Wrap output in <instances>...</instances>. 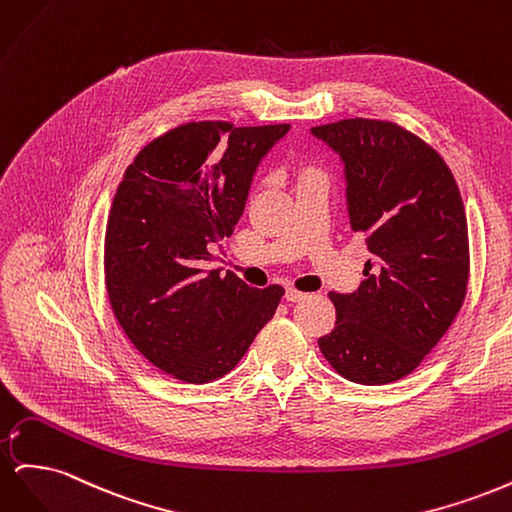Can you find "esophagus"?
I'll return each mask as SVG.
<instances>
[{"label": "esophagus", "mask_w": 512, "mask_h": 512, "mask_svg": "<svg viewBox=\"0 0 512 512\" xmlns=\"http://www.w3.org/2000/svg\"><path fill=\"white\" fill-rule=\"evenodd\" d=\"M303 299H307L305 292H301V290H297V288H288V290H286V301L297 303V301H303Z\"/></svg>", "instance_id": "obj_1"}]
</instances>
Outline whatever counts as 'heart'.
Instances as JSON below:
<instances>
[{
  "label": "heart",
  "instance_id": "obj_1",
  "mask_svg": "<svg viewBox=\"0 0 512 512\" xmlns=\"http://www.w3.org/2000/svg\"><path fill=\"white\" fill-rule=\"evenodd\" d=\"M297 173H299V179H301V181H303V179H309V177H324L320 168H316V166H309V164L299 166V168H297Z\"/></svg>",
  "mask_w": 512,
  "mask_h": 512
}]
</instances>
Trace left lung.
Here are the masks:
<instances>
[{
    "label": "left lung",
    "instance_id": "left-lung-1",
    "mask_svg": "<svg viewBox=\"0 0 512 512\" xmlns=\"http://www.w3.org/2000/svg\"><path fill=\"white\" fill-rule=\"evenodd\" d=\"M312 134L342 158L350 226L374 254L359 290L329 292L337 320L320 352L350 382L401 380L466 299L470 243L457 181L436 149L393 121L354 117Z\"/></svg>",
    "mask_w": 512,
    "mask_h": 512
}]
</instances>
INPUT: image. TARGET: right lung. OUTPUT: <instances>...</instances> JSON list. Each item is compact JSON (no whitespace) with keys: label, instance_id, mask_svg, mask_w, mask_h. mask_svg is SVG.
<instances>
[{"label":"right lung","instance_id":"1","mask_svg":"<svg viewBox=\"0 0 512 512\" xmlns=\"http://www.w3.org/2000/svg\"><path fill=\"white\" fill-rule=\"evenodd\" d=\"M288 130L190 121L153 138L123 173L104 237L106 292L123 333L164 374L226 376L280 305L282 286L258 290L209 265Z\"/></svg>","mask_w":512,"mask_h":512}]
</instances>
